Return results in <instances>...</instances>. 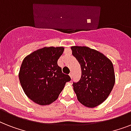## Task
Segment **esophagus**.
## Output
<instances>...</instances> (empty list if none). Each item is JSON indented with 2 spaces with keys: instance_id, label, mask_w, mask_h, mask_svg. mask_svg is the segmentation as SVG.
<instances>
[{
  "instance_id": "esophagus-1",
  "label": "esophagus",
  "mask_w": 131,
  "mask_h": 131,
  "mask_svg": "<svg viewBox=\"0 0 131 131\" xmlns=\"http://www.w3.org/2000/svg\"><path fill=\"white\" fill-rule=\"evenodd\" d=\"M69 76H70V78H71L72 79V78H73V73H69Z\"/></svg>"
}]
</instances>
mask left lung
<instances>
[{"label":"left lung","instance_id":"1","mask_svg":"<svg viewBox=\"0 0 131 131\" xmlns=\"http://www.w3.org/2000/svg\"><path fill=\"white\" fill-rule=\"evenodd\" d=\"M71 49L82 69L81 79L73 84L78 100L87 107H95L107 99L114 88L113 64L103 53L88 47L72 46Z\"/></svg>","mask_w":131,"mask_h":131}]
</instances>
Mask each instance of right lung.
<instances>
[{
    "mask_svg": "<svg viewBox=\"0 0 131 131\" xmlns=\"http://www.w3.org/2000/svg\"><path fill=\"white\" fill-rule=\"evenodd\" d=\"M63 47H44L26 56L19 69V80L28 97L40 105H47L58 98L69 75L62 73L58 60Z\"/></svg>",
    "mask_w": 131,
    "mask_h": 131,
    "instance_id": "obj_1",
    "label": "right lung"
}]
</instances>
